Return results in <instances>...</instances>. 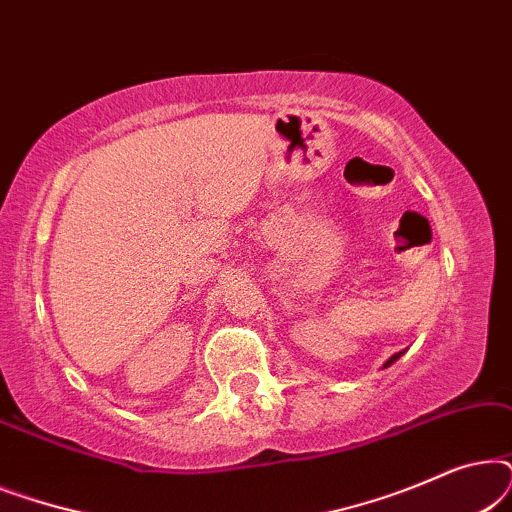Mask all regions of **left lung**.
<instances>
[{"label": "left lung", "mask_w": 512, "mask_h": 512, "mask_svg": "<svg viewBox=\"0 0 512 512\" xmlns=\"http://www.w3.org/2000/svg\"><path fill=\"white\" fill-rule=\"evenodd\" d=\"M401 354H403V352H398V354H394V356H391V359H389L387 363H384V368H387V366H391V363H394V361H398V359H401Z\"/></svg>", "instance_id": "left-lung-1"}]
</instances>
